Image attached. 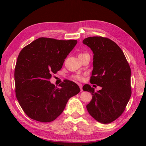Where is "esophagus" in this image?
<instances>
[{
	"instance_id": "34e87169",
	"label": "esophagus",
	"mask_w": 146,
	"mask_h": 146,
	"mask_svg": "<svg viewBox=\"0 0 146 146\" xmlns=\"http://www.w3.org/2000/svg\"><path fill=\"white\" fill-rule=\"evenodd\" d=\"M78 85H79V88H80L81 92H82V91H83V90H82V84H80V83H78Z\"/></svg>"
}]
</instances>
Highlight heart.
I'll use <instances>...</instances> for the list:
<instances>
[{
  "mask_svg": "<svg viewBox=\"0 0 146 146\" xmlns=\"http://www.w3.org/2000/svg\"><path fill=\"white\" fill-rule=\"evenodd\" d=\"M85 54H88V53L86 52H81L79 54V56H82L83 55H85ZM72 78L76 80H78V81H82L83 80V77L80 75H78V74H76V75H73L72 76Z\"/></svg>",
  "mask_w": 146,
  "mask_h": 146,
  "instance_id": "heart-1",
  "label": "heart"
}]
</instances>
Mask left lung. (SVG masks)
<instances>
[{
  "label": "left lung",
  "mask_w": 146,
  "mask_h": 146,
  "mask_svg": "<svg viewBox=\"0 0 146 146\" xmlns=\"http://www.w3.org/2000/svg\"><path fill=\"white\" fill-rule=\"evenodd\" d=\"M83 43L94 54L90 82L102 87L95 92L88 84L83 86L92 95L88 111L101 123H111L124 112L131 97V68L123 51L109 38L90 36Z\"/></svg>",
  "instance_id": "8db88e82"
}]
</instances>
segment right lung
Masks as SVG:
<instances>
[{"label":"right lung","instance_id":"1","mask_svg":"<svg viewBox=\"0 0 146 146\" xmlns=\"http://www.w3.org/2000/svg\"><path fill=\"white\" fill-rule=\"evenodd\" d=\"M77 42L41 37L21 51L15 68V92L29 118L42 122L54 121L63 112L68 99L80 92L72 81L66 80L57 88L49 80L61 69Z\"/></svg>","mask_w":146,"mask_h":146}]
</instances>
